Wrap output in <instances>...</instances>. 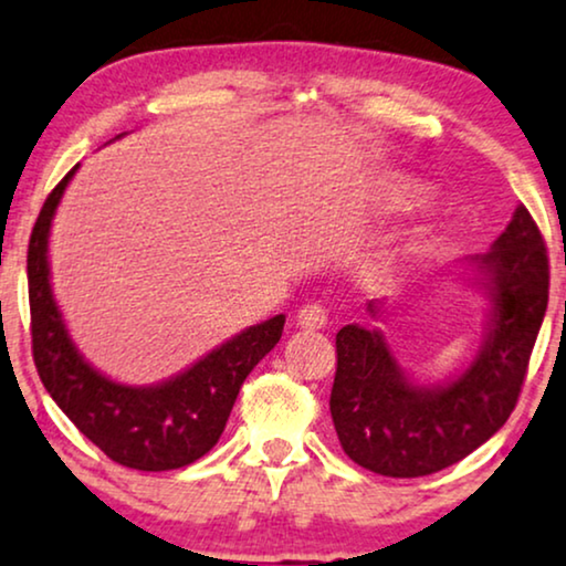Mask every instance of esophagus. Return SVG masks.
<instances>
[{
    "instance_id": "esophagus-1",
    "label": "esophagus",
    "mask_w": 566,
    "mask_h": 566,
    "mask_svg": "<svg viewBox=\"0 0 566 566\" xmlns=\"http://www.w3.org/2000/svg\"><path fill=\"white\" fill-rule=\"evenodd\" d=\"M326 318H328V313L316 303L303 305L297 311V326L303 328V332H318V328L326 326Z\"/></svg>"
}]
</instances>
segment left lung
<instances>
[{
	"mask_svg": "<svg viewBox=\"0 0 566 566\" xmlns=\"http://www.w3.org/2000/svg\"><path fill=\"white\" fill-rule=\"evenodd\" d=\"M491 300L475 360L443 384H415L378 328L336 332L332 420L349 460L389 478H420L491 439L517 405L548 305V255L525 206L489 253L468 261ZM378 303L368 313L378 318Z\"/></svg>",
	"mask_w": 566,
	"mask_h": 566,
	"instance_id": "left-lung-1",
	"label": "left lung"
}]
</instances>
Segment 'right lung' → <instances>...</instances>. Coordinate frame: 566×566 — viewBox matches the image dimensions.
<instances>
[{
  "mask_svg": "<svg viewBox=\"0 0 566 566\" xmlns=\"http://www.w3.org/2000/svg\"><path fill=\"white\" fill-rule=\"evenodd\" d=\"M75 171L77 167L70 169L49 192L28 245L33 360L41 384L77 431L109 460L146 473L185 468L211 452L219 441L242 381L282 339L284 316L279 313L234 334L182 374L161 384L127 386L112 381L75 347L49 274L52 219Z\"/></svg>",
  "mask_w": 566,
  "mask_h": 566,
  "instance_id": "obj_1",
  "label": "right lung"
}]
</instances>
